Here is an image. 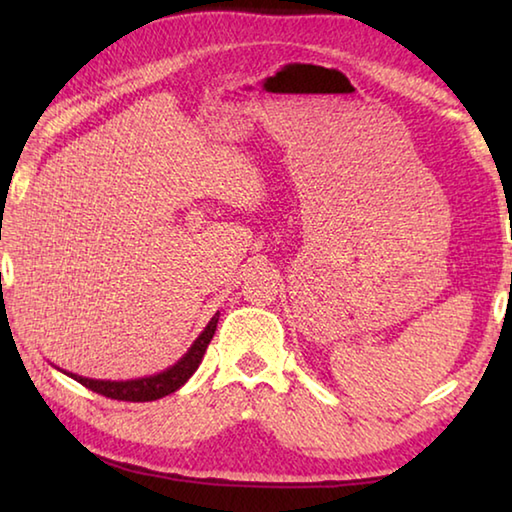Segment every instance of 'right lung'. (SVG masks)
Instances as JSON below:
<instances>
[{
	"mask_svg": "<svg viewBox=\"0 0 512 512\" xmlns=\"http://www.w3.org/2000/svg\"><path fill=\"white\" fill-rule=\"evenodd\" d=\"M216 323H219V311L210 318V323L205 325V329L201 334L196 336V341L189 345V350L180 357L173 366L164 368L162 372H155V375L149 377H137V379H121V381H110V379H90V377H81L74 375V372L60 370L58 366H54L56 370L65 372L67 377H72L74 381H79L85 388L90 391L106 395L110 400H124V402H153L160 400L164 395L176 393L185 381L194 375L201 366L203 354L210 345L212 336L216 332Z\"/></svg>",
	"mask_w": 512,
	"mask_h": 512,
	"instance_id": "obj_1",
	"label": "right lung"
}]
</instances>
